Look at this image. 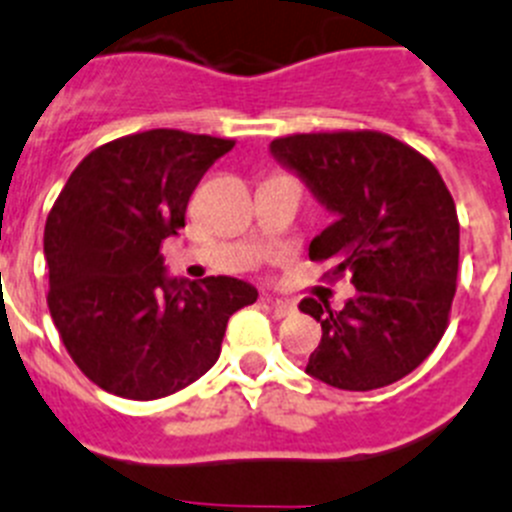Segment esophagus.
I'll return each instance as SVG.
<instances>
[{"label":"esophagus","mask_w":512,"mask_h":512,"mask_svg":"<svg viewBox=\"0 0 512 512\" xmlns=\"http://www.w3.org/2000/svg\"><path fill=\"white\" fill-rule=\"evenodd\" d=\"M265 303L270 305L272 313L278 315V318H288V315L295 313V305L288 303V300H280V298H265Z\"/></svg>","instance_id":"obj_1"}]
</instances>
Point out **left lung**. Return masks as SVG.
<instances>
[{
    "label": "left lung",
    "instance_id": "left-lung-1",
    "mask_svg": "<svg viewBox=\"0 0 512 512\" xmlns=\"http://www.w3.org/2000/svg\"><path fill=\"white\" fill-rule=\"evenodd\" d=\"M270 154L333 214L310 260L348 272L356 288L341 310L300 303L323 328L305 371L346 391L404 379L444 336L457 288L460 222L442 176L379 131L295 133L275 138Z\"/></svg>",
    "mask_w": 512,
    "mask_h": 512
}]
</instances>
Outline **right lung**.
I'll return each instance as SVG.
<instances>
[{"label":"right lung","instance_id":"1","mask_svg":"<svg viewBox=\"0 0 512 512\" xmlns=\"http://www.w3.org/2000/svg\"><path fill=\"white\" fill-rule=\"evenodd\" d=\"M234 141L154 128L95 148L45 224L47 305L78 369L100 389L151 401L217 364L229 315L255 303L237 278H171L161 242L184 227L204 171Z\"/></svg>","mask_w":512,"mask_h":512}]
</instances>
